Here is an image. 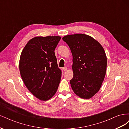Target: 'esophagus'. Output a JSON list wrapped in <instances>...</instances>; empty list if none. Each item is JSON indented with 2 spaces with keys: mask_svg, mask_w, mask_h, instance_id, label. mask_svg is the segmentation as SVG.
Masks as SVG:
<instances>
[{
  "mask_svg": "<svg viewBox=\"0 0 129 129\" xmlns=\"http://www.w3.org/2000/svg\"><path fill=\"white\" fill-rule=\"evenodd\" d=\"M63 71H67V67H63Z\"/></svg>",
  "mask_w": 129,
  "mask_h": 129,
  "instance_id": "esophagus-1",
  "label": "esophagus"
}]
</instances>
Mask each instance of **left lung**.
<instances>
[{"instance_id":"8db88e82","label":"left lung","mask_w":129,"mask_h":129,"mask_svg":"<svg viewBox=\"0 0 129 129\" xmlns=\"http://www.w3.org/2000/svg\"><path fill=\"white\" fill-rule=\"evenodd\" d=\"M62 39L73 55L71 87L76 95L88 99L99 91L106 73L107 60L100 43L84 34L67 35Z\"/></svg>"}]
</instances>
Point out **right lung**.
Instances as JSON below:
<instances>
[{
    "label": "right lung",
    "instance_id": "add662e5",
    "mask_svg": "<svg viewBox=\"0 0 129 129\" xmlns=\"http://www.w3.org/2000/svg\"><path fill=\"white\" fill-rule=\"evenodd\" d=\"M61 39L59 36L33 38L21 54L19 69L22 79L29 91L42 101L52 98L60 82L62 72L54 50Z\"/></svg>",
    "mask_w": 129,
    "mask_h": 129
}]
</instances>
